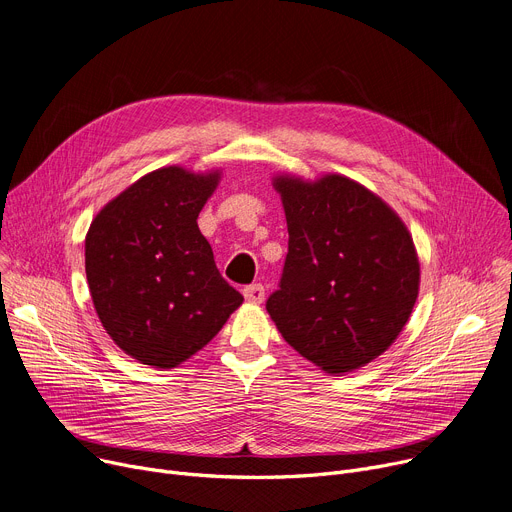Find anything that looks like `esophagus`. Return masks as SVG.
Instances as JSON below:
<instances>
[{"mask_svg":"<svg viewBox=\"0 0 512 512\" xmlns=\"http://www.w3.org/2000/svg\"><path fill=\"white\" fill-rule=\"evenodd\" d=\"M243 294H245V298H247L249 302L259 304V302H263V298H265V288H263L261 284H251V286H247V288L243 290Z\"/></svg>","mask_w":512,"mask_h":512,"instance_id":"34e87169","label":"esophagus"}]
</instances>
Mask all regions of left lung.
I'll use <instances>...</instances> for the list:
<instances>
[{
  "instance_id": "8db88e82",
  "label": "left lung",
  "mask_w": 512,
  "mask_h": 512,
  "mask_svg": "<svg viewBox=\"0 0 512 512\" xmlns=\"http://www.w3.org/2000/svg\"><path fill=\"white\" fill-rule=\"evenodd\" d=\"M288 224L280 288L265 309L286 342L329 374L360 368L393 342L418 298L410 230L364 185L325 175L274 179Z\"/></svg>"
}]
</instances>
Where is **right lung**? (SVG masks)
<instances>
[{
    "mask_svg": "<svg viewBox=\"0 0 512 512\" xmlns=\"http://www.w3.org/2000/svg\"><path fill=\"white\" fill-rule=\"evenodd\" d=\"M220 173L164 166L111 199L86 234V278L113 342L152 368H175L243 304L216 267L197 216Z\"/></svg>",
    "mask_w": 512,
    "mask_h": 512,
    "instance_id": "obj_1",
    "label": "right lung"
}]
</instances>
